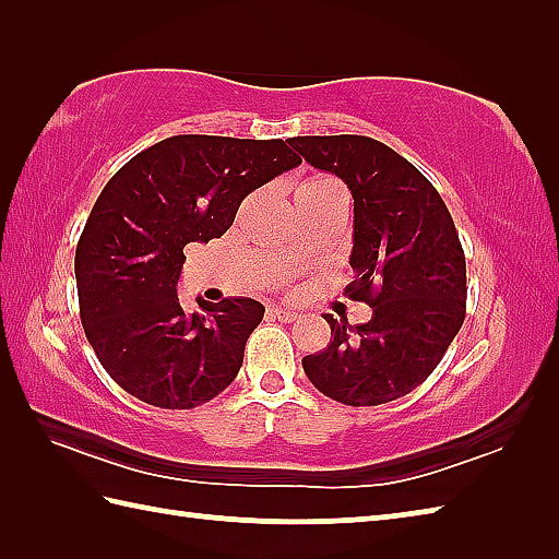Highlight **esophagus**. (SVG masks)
Segmentation results:
<instances>
[{
	"instance_id": "obj_1",
	"label": "esophagus",
	"mask_w": 559,
	"mask_h": 559,
	"mask_svg": "<svg viewBox=\"0 0 559 559\" xmlns=\"http://www.w3.org/2000/svg\"><path fill=\"white\" fill-rule=\"evenodd\" d=\"M269 312H271V317H276L278 322H286V324H290V322H295V319H298V312H293V310H288V307H281V305L269 307Z\"/></svg>"
}]
</instances>
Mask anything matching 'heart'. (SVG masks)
Here are the masks:
<instances>
[{"mask_svg":"<svg viewBox=\"0 0 559 559\" xmlns=\"http://www.w3.org/2000/svg\"><path fill=\"white\" fill-rule=\"evenodd\" d=\"M329 182H336V180H331V177H322V175L307 177V180H302L298 187H295V192H302V189H312V187H322V185H329Z\"/></svg>","mask_w":559,"mask_h":559,"instance_id":"heart-1","label":"heart"}]
</instances>
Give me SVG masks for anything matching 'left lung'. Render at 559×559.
Masks as SVG:
<instances>
[{
    "instance_id": "1",
    "label": "left lung",
    "mask_w": 559,
    "mask_h": 559,
    "mask_svg": "<svg viewBox=\"0 0 559 559\" xmlns=\"http://www.w3.org/2000/svg\"><path fill=\"white\" fill-rule=\"evenodd\" d=\"M290 146L353 194L355 281L348 298L372 307L367 324L324 314L329 346L302 358L305 374L346 406L411 394L444 358L466 317V257L432 182L394 148L358 134L295 136Z\"/></svg>"
}]
</instances>
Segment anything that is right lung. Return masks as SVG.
<instances>
[{"instance_id": "obj_1", "label": "right lung", "mask_w": 559, "mask_h": 559, "mask_svg": "<svg viewBox=\"0 0 559 559\" xmlns=\"http://www.w3.org/2000/svg\"><path fill=\"white\" fill-rule=\"evenodd\" d=\"M300 165L281 139L180 134L112 175L76 245L79 314L100 365L127 394L187 411L218 396L264 317L252 298L187 312L177 298L189 242L230 228L242 199Z\"/></svg>"}]
</instances>
